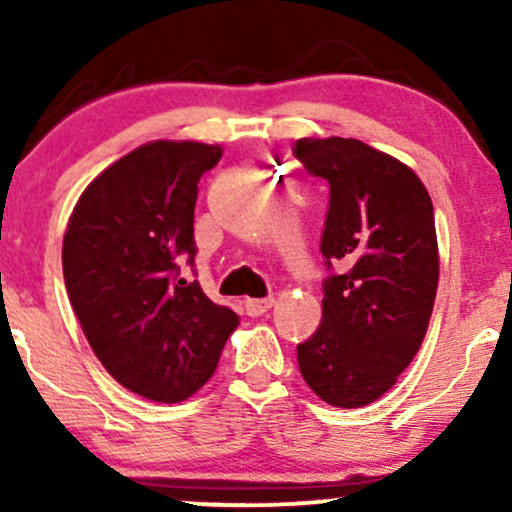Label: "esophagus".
I'll return each instance as SVG.
<instances>
[{
	"mask_svg": "<svg viewBox=\"0 0 512 512\" xmlns=\"http://www.w3.org/2000/svg\"><path fill=\"white\" fill-rule=\"evenodd\" d=\"M272 305L274 298H248V301H245V313L250 317H260L262 313H267Z\"/></svg>",
	"mask_w": 512,
	"mask_h": 512,
	"instance_id": "esophagus-1",
	"label": "esophagus"
}]
</instances>
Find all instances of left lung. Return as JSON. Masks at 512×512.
<instances>
[{
    "label": "left lung",
    "mask_w": 512,
    "mask_h": 512,
    "mask_svg": "<svg viewBox=\"0 0 512 512\" xmlns=\"http://www.w3.org/2000/svg\"><path fill=\"white\" fill-rule=\"evenodd\" d=\"M293 154L330 182L320 250L344 274L325 281L322 325L298 368L322 402L358 409L383 397L424 342L438 291V238L424 182L358 139H298Z\"/></svg>",
    "instance_id": "1"
}]
</instances>
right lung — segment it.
I'll return each instance as SVG.
<instances>
[{
	"label": "right lung",
	"instance_id": "1",
	"mask_svg": "<svg viewBox=\"0 0 512 512\" xmlns=\"http://www.w3.org/2000/svg\"><path fill=\"white\" fill-rule=\"evenodd\" d=\"M221 156L192 139L137 146L91 180L64 231V284L93 354L151 402L195 395L240 322L178 276L195 262L197 182Z\"/></svg>",
	"mask_w": 512,
	"mask_h": 512
}]
</instances>
